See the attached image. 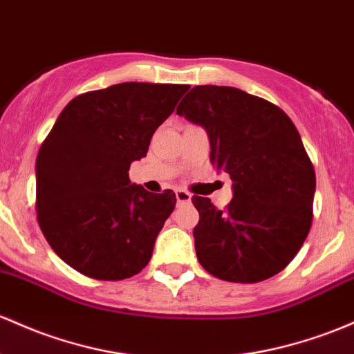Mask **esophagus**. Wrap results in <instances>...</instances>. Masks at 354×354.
Returning <instances> with one entry per match:
<instances>
[{
	"label": "esophagus",
	"instance_id": "1",
	"mask_svg": "<svg viewBox=\"0 0 354 354\" xmlns=\"http://www.w3.org/2000/svg\"><path fill=\"white\" fill-rule=\"evenodd\" d=\"M176 201L178 205H188L192 201V193H188L186 189H176Z\"/></svg>",
	"mask_w": 354,
	"mask_h": 354
}]
</instances>
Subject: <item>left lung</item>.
I'll list each match as a JSON object with an SVG mask.
<instances>
[{
  "label": "left lung",
  "instance_id": "1",
  "mask_svg": "<svg viewBox=\"0 0 354 354\" xmlns=\"http://www.w3.org/2000/svg\"><path fill=\"white\" fill-rule=\"evenodd\" d=\"M176 114L207 129L213 166L234 181L223 209L193 196L201 267L221 281L255 284L286 269L313 223L316 173L296 126L269 100L225 85H196Z\"/></svg>",
  "mask_w": 354,
  "mask_h": 354
}]
</instances>
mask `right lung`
<instances>
[{"instance_id":"add662e5","label":"right lung","mask_w":354,"mask_h":354,"mask_svg":"<svg viewBox=\"0 0 354 354\" xmlns=\"http://www.w3.org/2000/svg\"><path fill=\"white\" fill-rule=\"evenodd\" d=\"M189 88L124 82L77 95L60 112L37 156V220L53 252L99 281L139 274L176 205L171 189L131 185L154 131Z\"/></svg>"}]
</instances>
